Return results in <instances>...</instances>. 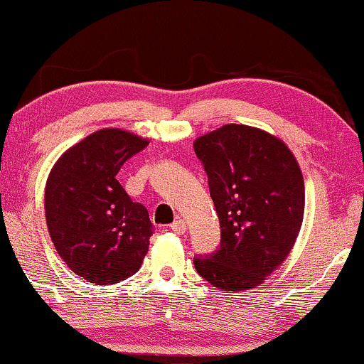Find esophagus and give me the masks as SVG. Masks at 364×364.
Wrapping results in <instances>:
<instances>
[{"label":"esophagus","mask_w":364,"mask_h":364,"mask_svg":"<svg viewBox=\"0 0 364 364\" xmlns=\"http://www.w3.org/2000/svg\"><path fill=\"white\" fill-rule=\"evenodd\" d=\"M171 231L173 232H176V235H183V232L186 231V223L185 220H174L173 224H171Z\"/></svg>","instance_id":"obj_1"}]
</instances>
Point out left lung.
Instances as JSON below:
<instances>
[{"label":"left lung","instance_id":"1","mask_svg":"<svg viewBox=\"0 0 364 364\" xmlns=\"http://www.w3.org/2000/svg\"><path fill=\"white\" fill-rule=\"evenodd\" d=\"M193 147L220 224L219 248L196 255V272L215 289H252L286 260L301 229V169L286 144L245 124H225Z\"/></svg>","mask_w":364,"mask_h":364}]
</instances>
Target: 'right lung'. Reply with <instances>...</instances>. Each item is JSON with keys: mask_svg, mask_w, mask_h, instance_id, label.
Wrapping results in <instances>:
<instances>
[{"mask_svg": "<svg viewBox=\"0 0 364 364\" xmlns=\"http://www.w3.org/2000/svg\"><path fill=\"white\" fill-rule=\"evenodd\" d=\"M147 140L109 128L66 150L46 183V220L54 248L85 281L107 286L139 272L154 224L119 185L121 166Z\"/></svg>", "mask_w": 364, "mask_h": 364, "instance_id": "right-lung-1", "label": "right lung"}]
</instances>
